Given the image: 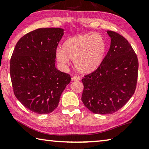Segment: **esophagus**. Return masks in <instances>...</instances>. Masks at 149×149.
<instances>
[{
    "instance_id": "34e87169",
    "label": "esophagus",
    "mask_w": 149,
    "mask_h": 149,
    "mask_svg": "<svg viewBox=\"0 0 149 149\" xmlns=\"http://www.w3.org/2000/svg\"><path fill=\"white\" fill-rule=\"evenodd\" d=\"M72 79L74 81H79L80 80V77L79 76H77V75H74V76L72 77Z\"/></svg>"
}]
</instances>
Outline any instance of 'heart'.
<instances>
[{
	"label": "heart",
	"instance_id": "heart-1",
	"mask_svg": "<svg viewBox=\"0 0 149 149\" xmlns=\"http://www.w3.org/2000/svg\"><path fill=\"white\" fill-rule=\"evenodd\" d=\"M106 44L99 33H87L65 40L62 49H58L56 57L62 65L70 64V59L78 72L89 74L97 70L104 58Z\"/></svg>",
	"mask_w": 149,
	"mask_h": 149
}]
</instances>
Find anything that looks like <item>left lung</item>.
Instances as JSON below:
<instances>
[{
	"mask_svg": "<svg viewBox=\"0 0 149 149\" xmlns=\"http://www.w3.org/2000/svg\"><path fill=\"white\" fill-rule=\"evenodd\" d=\"M110 49L98 68L81 79V100L95 114H111L119 110L134 94L139 62L130 42L122 35L107 31Z\"/></svg>",
	"mask_w": 149,
	"mask_h": 149,
	"instance_id": "1",
	"label": "left lung"
}]
</instances>
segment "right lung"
<instances>
[{
	"label": "right lung",
	"mask_w": 149,
	"mask_h": 149,
	"mask_svg": "<svg viewBox=\"0 0 149 149\" xmlns=\"http://www.w3.org/2000/svg\"><path fill=\"white\" fill-rule=\"evenodd\" d=\"M64 35L61 28H39L17 41L10 63L12 87L17 100L39 114L54 111L71 81L55 67L56 51Z\"/></svg>",
	"instance_id": "right-lung-1"
}]
</instances>
